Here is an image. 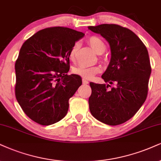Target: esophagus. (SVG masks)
Segmentation results:
<instances>
[{
  "label": "esophagus",
  "mask_w": 161,
  "mask_h": 161,
  "mask_svg": "<svg viewBox=\"0 0 161 161\" xmlns=\"http://www.w3.org/2000/svg\"><path fill=\"white\" fill-rule=\"evenodd\" d=\"M82 83H83V84H89V81L86 80V79H83Z\"/></svg>",
  "instance_id": "34e87169"
}]
</instances>
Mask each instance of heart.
Returning <instances> with one entry per match:
<instances>
[{"instance_id": "heart-1", "label": "heart", "mask_w": 161, "mask_h": 161, "mask_svg": "<svg viewBox=\"0 0 161 161\" xmlns=\"http://www.w3.org/2000/svg\"><path fill=\"white\" fill-rule=\"evenodd\" d=\"M86 40L93 50L98 54L104 53V51L106 50V45H105L104 41L101 38H99L98 36H91L87 38ZM77 48H78V43L75 42L69 50V57L71 61L75 60V56H76ZM102 69L100 65H93V66L90 67L80 65V66H77L73 69L72 71L74 74L79 75L84 78L91 79L96 75L102 72Z\"/></svg>"}]
</instances>
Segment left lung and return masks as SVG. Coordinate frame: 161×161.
I'll list each match as a JSON object with an SVG mask.
<instances>
[{
    "label": "left lung",
    "instance_id": "obj_1",
    "mask_svg": "<svg viewBox=\"0 0 161 161\" xmlns=\"http://www.w3.org/2000/svg\"><path fill=\"white\" fill-rule=\"evenodd\" d=\"M88 29L104 37L111 50L110 63L102 76L108 84L90 83V112L104 124L118 125L132 118L147 97L152 71L147 48L135 33L120 25L103 24Z\"/></svg>",
    "mask_w": 161,
    "mask_h": 161
}]
</instances>
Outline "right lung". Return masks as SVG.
I'll return each mask as SVG.
<instances>
[{
    "label": "right lung",
    "instance_id": "right-lung-1",
    "mask_svg": "<svg viewBox=\"0 0 161 161\" xmlns=\"http://www.w3.org/2000/svg\"><path fill=\"white\" fill-rule=\"evenodd\" d=\"M84 36L69 27H47L21 46L15 65V98L35 122L50 125L67 114L69 98L82 84L79 75L66 74L69 52Z\"/></svg>",
    "mask_w": 161,
    "mask_h": 161
}]
</instances>
